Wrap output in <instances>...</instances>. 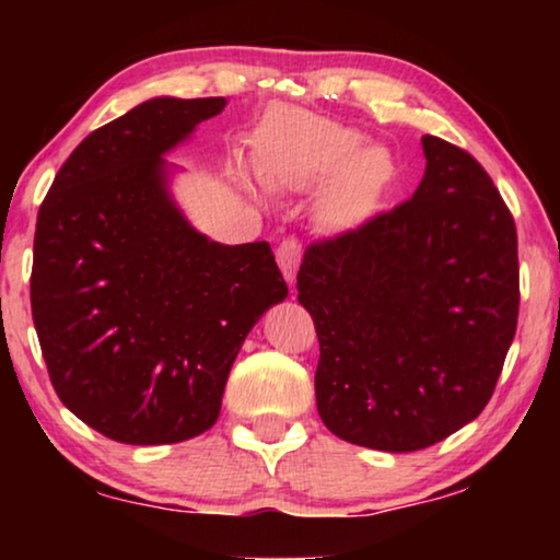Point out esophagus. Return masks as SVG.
Wrapping results in <instances>:
<instances>
[{
    "mask_svg": "<svg viewBox=\"0 0 560 560\" xmlns=\"http://www.w3.org/2000/svg\"><path fill=\"white\" fill-rule=\"evenodd\" d=\"M278 265H280V270H282V275H285V280L290 282V285H293L295 282V272H298V267H301V257H303V247H301V242L298 240H285L278 247Z\"/></svg>",
    "mask_w": 560,
    "mask_h": 560,
    "instance_id": "esophagus-1",
    "label": "esophagus"
}]
</instances>
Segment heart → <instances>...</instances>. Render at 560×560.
Masks as SVG:
<instances>
[{"instance_id":"1","label":"heart","mask_w":560,"mask_h":560,"mask_svg":"<svg viewBox=\"0 0 560 560\" xmlns=\"http://www.w3.org/2000/svg\"><path fill=\"white\" fill-rule=\"evenodd\" d=\"M395 173L389 150L364 142L362 129L305 109L275 114L259 140V180L295 194L320 183L316 213L328 232L366 224L382 209Z\"/></svg>"}]
</instances>
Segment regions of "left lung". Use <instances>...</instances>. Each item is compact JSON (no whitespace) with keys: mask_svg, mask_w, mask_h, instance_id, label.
Returning a JSON list of instances; mask_svg holds the SVG:
<instances>
[{"mask_svg":"<svg viewBox=\"0 0 560 560\" xmlns=\"http://www.w3.org/2000/svg\"><path fill=\"white\" fill-rule=\"evenodd\" d=\"M410 201L313 244L298 301L316 324V405L357 446L408 454L471 423L517 328V232L469 152L423 135Z\"/></svg>","mask_w":560,"mask_h":560,"instance_id":"left-lung-1","label":"left lung"}]
</instances>
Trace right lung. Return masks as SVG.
<instances>
[{
  "label": "right lung",
  "instance_id": "obj_1",
  "mask_svg": "<svg viewBox=\"0 0 560 560\" xmlns=\"http://www.w3.org/2000/svg\"><path fill=\"white\" fill-rule=\"evenodd\" d=\"M224 96H155L98 127L37 213L30 301L60 402L106 439L160 446L217 423L244 339L288 285L267 242L221 244L173 196L165 155Z\"/></svg>",
  "mask_w": 560,
  "mask_h": 560
}]
</instances>
